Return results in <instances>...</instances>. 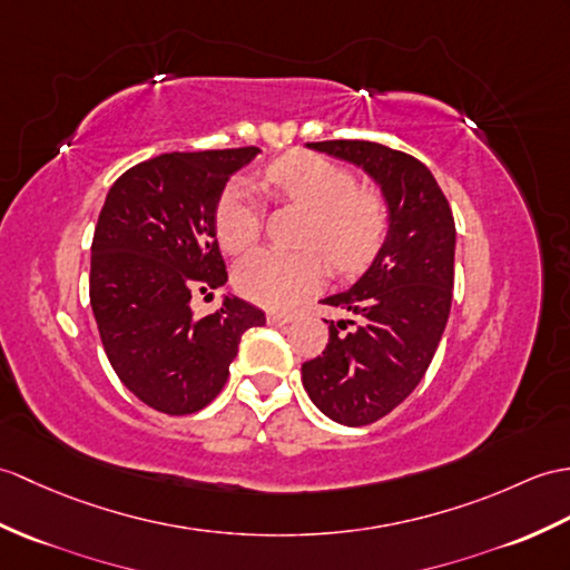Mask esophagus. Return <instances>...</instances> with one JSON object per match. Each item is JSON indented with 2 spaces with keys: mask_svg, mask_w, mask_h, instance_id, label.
Listing matches in <instances>:
<instances>
[{
  "mask_svg": "<svg viewBox=\"0 0 570 570\" xmlns=\"http://www.w3.org/2000/svg\"><path fill=\"white\" fill-rule=\"evenodd\" d=\"M291 321H294V317L286 315V313H269V315H267V323H269V325H286V323H291Z\"/></svg>",
  "mask_w": 570,
  "mask_h": 570,
  "instance_id": "34e87169",
  "label": "esophagus"
}]
</instances>
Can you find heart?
I'll list each match as a JSON object with an SVG mask.
<instances>
[{"mask_svg":"<svg viewBox=\"0 0 570 570\" xmlns=\"http://www.w3.org/2000/svg\"><path fill=\"white\" fill-rule=\"evenodd\" d=\"M262 187L279 202L308 210L301 253L257 249L235 267V288L267 308H291L323 284L327 261L352 272L376 253L389 225L383 198L356 187L352 171L313 153H288L264 169ZM262 204L249 184H233L216 206V237L240 255L259 240Z\"/></svg>","mask_w":570,"mask_h":570,"instance_id":"obj_1","label":"heart"}]
</instances>
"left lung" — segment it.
I'll return each mask as SVG.
<instances>
[{"mask_svg":"<svg viewBox=\"0 0 570 570\" xmlns=\"http://www.w3.org/2000/svg\"><path fill=\"white\" fill-rule=\"evenodd\" d=\"M366 169L389 204V235L352 288L323 298L350 321H325L330 342L301 366L311 401L340 425L389 415L425 376L452 308L454 216L417 157L368 140L308 142Z\"/></svg>","mask_w":570,"mask_h":570,"instance_id":"obj_1","label":"left lung"}]
</instances>
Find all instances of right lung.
Returning a JSON list of instances; mask_svg holds the SVG:
<instances>
[{
	"label": "right lung",
	"instance_id": "right-lung-1",
	"mask_svg": "<svg viewBox=\"0 0 570 570\" xmlns=\"http://www.w3.org/2000/svg\"><path fill=\"white\" fill-rule=\"evenodd\" d=\"M259 148L165 153L126 169L91 240L89 303L124 386L167 415H191L223 391L245 330L264 313L228 296L198 317L191 296L228 282L216 240L225 181Z\"/></svg>",
	"mask_w": 570,
	"mask_h": 570
}]
</instances>
